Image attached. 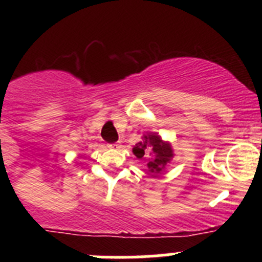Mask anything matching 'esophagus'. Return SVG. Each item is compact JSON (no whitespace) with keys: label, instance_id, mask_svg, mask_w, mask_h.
Segmentation results:
<instances>
[{"label":"esophagus","instance_id":"esophagus-1","mask_svg":"<svg viewBox=\"0 0 262 262\" xmlns=\"http://www.w3.org/2000/svg\"><path fill=\"white\" fill-rule=\"evenodd\" d=\"M107 147L108 148H118V147H119V144H118V143H114V144H108Z\"/></svg>","mask_w":262,"mask_h":262}]
</instances>
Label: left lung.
Masks as SVG:
<instances>
[{
  "label": "left lung",
  "instance_id": "8db88e82",
  "mask_svg": "<svg viewBox=\"0 0 262 262\" xmlns=\"http://www.w3.org/2000/svg\"><path fill=\"white\" fill-rule=\"evenodd\" d=\"M133 152L138 159L148 160L147 166L152 174H160L174 156L170 143L164 142L155 133L143 135V142H139Z\"/></svg>",
  "mask_w": 262,
  "mask_h": 262
}]
</instances>
